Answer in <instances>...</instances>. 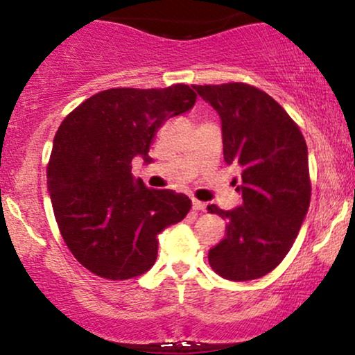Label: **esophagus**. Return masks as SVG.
<instances>
[{"mask_svg":"<svg viewBox=\"0 0 355 355\" xmlns=\"http://www.w3.org/2000/svg\"><path fill=\"white\" fill-rule=\"evenodd\" d=\"M191 209H193L195 211H203L207 209V205L203 202H198L193 198V200H191Z\"/></svg>","mask_w":355,"mask_h":355,"instance_id":"1","label":"esophagus"}]
</instances>
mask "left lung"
<instances>
[{"label":"left lung","instance_id":"left-lung-1","mask_svg":"<svg viewBox=\"0 0 355 355\" xmlns=\"http://www.w3.org/2000/svg\"><path fill=\"white\" fill-rule=\"evenodd\" d=\"M193 88L218 113L225 164L242 168L235 189L242 205L207 207L229 222L225 239L210 248L209 263L227 280L260 279L288 254L307 215V145L295 121L262 89L247 83Z\"/></svg>","mask_w":355,"mask_h":355}]
</instances>
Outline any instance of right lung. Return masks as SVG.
<instances>
[{
	"label": "right lung",
	"mask_w": 355,
	"mask_h": 355,
	"mask_svg": "<svg viewBox=\"0 0 355 355\" xmlns=\"http://www.w3.org/2000/svg\"><path fill=\"white\" fill-rule=\"evenodd\" d=\"M195 100L189 85L112 88L61 121L46 170L48 193L64 243L95 275L126 280L145 274L157 260L158 234L189 214L187 195L135 180L132 160L150 164L157 130Z\"/></svg>",
	"instance_id": "1"
}]
</instances>
